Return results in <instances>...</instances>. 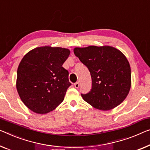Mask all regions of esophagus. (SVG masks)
Returning <instances> with one entry per match:
<instances>
[{"label":"esophagus","mask_w":150,"mask_h":150,"mask_svg":"<svg viewBox=\"0 0 150 150\" xmlns=\"http://www.w3.org/2000/svg\"><path fill=\"white\" fill-rule=\"evenodd\" d=\"M79 86H80V84H79V82H76V83H74V86H75V88H79Z\"/></svg>","instance_id":"34e87169"}]
</instances>
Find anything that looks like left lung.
Here are the masks:
<instances>
[{
    "instance_id": "left-lung-1",
    "label": "left lung",
    "mask_w": 150,
    "mask_h": 150,
    "mask_svg": "<svg viewBox=\"0 0 150 150\" xmlns=\"http://www.w3.org/2000/svg\"><path fill=\"white\" fill-rule=\"evenodd\" d=\"M74 53L88 68L92 78V88L81 94L83 99L102 110L120 105L131 88V68L125 55L110 46L76 47Z\"/></svg>"
}]
</instances>
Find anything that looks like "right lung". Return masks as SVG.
Listing matches in <instances>:
<instances>
[{
    "label": "right lung",
    "instance_id": "add662e5",
    "mask_svg": "<svg viewBox=\"0 0 150 150\" xmlns=\"http://www.w3.org/2000/svg\"><path fill=\"white\" fill-rule=\"evenodd\" d=\"M70 53L66 48L45 46L32 50L21 59L16 86L23 103L32 111L47 113L64 100L71 83L62 65Z\"/></svg>",
    "mask_w": 150,
    "mask_h": 150
}]
</instances>
